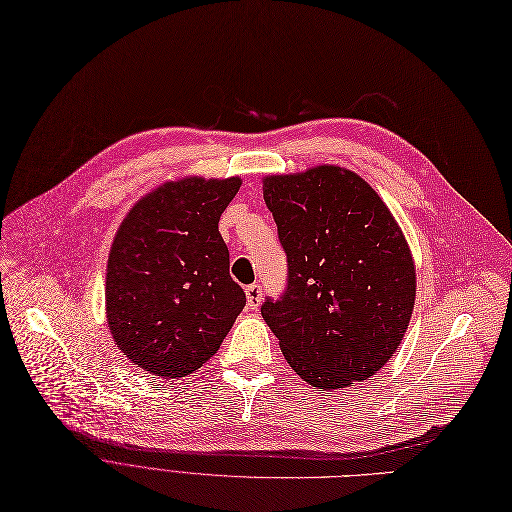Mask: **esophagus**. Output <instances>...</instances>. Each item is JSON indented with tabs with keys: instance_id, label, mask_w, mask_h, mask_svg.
<instances>
[{
	"instance_id": "esophagus-1",
	"label": "esophagus",
	"mask_w": 512,
	"mask_h": 512,
	"mask_svg": "<svg viewBox=\"0 0 512 512\" xmlns=\"http://www.w3.org/2000/svg\"><path fill=\"white\" fill-rule=\"evenodd\" d=\"M246 298H248V306L252 310H256L262 302V285L260 283H254V285H248L246 287Z\"/></svg>"
}]
</instances>
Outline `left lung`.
Listing matches in <instances>:
<instances>
[{
    "label": "left lung",
    "mask_w": 512,
    "mask_h": 512,
    "mask_svg": "<svg viewBox=\"0 0 512 512\" xmlns=\"http://www.w3.org/2000/svg\"><path fill=\"white\" fill-rule=\"evenodd\" d=\"M262 191L287 254V287L260 312L289 367L319 392L373 377L415 308V262L396 218L339 166L264 177Z\"/></svg>",
    "instance_id": "1"
}]
</instances>
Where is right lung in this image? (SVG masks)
Masks as SVG:
<instances>
[{"instance_id":"obj_1","label":"right lung","mask_w":512,"mask_h":512,"mask_svg":"<svg viewBox=\"0 0 512 512\" xmlns=\"http://www.w3.org/2000/svg\"><path fill=\"white\" fill-rule=\"evenodd\" d=\"M239 177L168 181L141 198L108 256L106 319L120 352L162 379L198 371L246 306L218 233Z\"/></svg>"}]
</instances>
